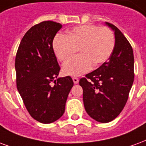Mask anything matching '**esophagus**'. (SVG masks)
<instances>
[{"mask_svg": "<svg viewBox=\"0 0 146 146\" xmlns=\"http://www.w3.org/2000/svg\"><path fill=\"white\" fill-rule=\"evenodd\" d=\"M72 80L74 82V84H78V78L77 77H73L72 78Z\"/></svg>", "mask_w": 146, "mask_h": 146, "instance_id": "esophagus-1", "label": "esophagus"}]
</instances>
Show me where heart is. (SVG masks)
<instances>
[{"instance_id":"obj_1","label":"heart","mask_w":146,"mask_h":146,"mask_svg":"<svg viewBox=\"0 0 146 146\" xmlns=\"http://www.w3.org/2000/svg\"><path fill=\"white\" fill-rule=\"evenodd\" d=\"M114 47L113 34L107 27L94 25H82L67 32L66 36L57 35L53 42L55 56L64 62L75 53L79 55L73 57L63 65L64 75L77 76L88 72L92 68L106 62Z\"/></svg>"}]
</instances>
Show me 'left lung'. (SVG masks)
Here are the masks:
<instances>
[{"mask_svg":"<svg viewBox=\"0 0 146 146\" xmlns=\"http://www.w3.org/2000/svg\"><path fill=\"white\" fill-rule=\"evenodd\" d=\"M105 24L114 32L113 50L107 62L79 81L86 111L100 123H108L121 113L135 76L131 46L115 25Z\"/></svg>","mask_w":146,"mask_h":146,"instance_id":"obj_1","label":"left lung"}]
</instances>
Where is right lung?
Segmentation results:
<instances>
[{"mask_svg": "<svg viewBox=\"0 0 146 146\" xmlns=\"http://www.w3.org/2000/svg\"><path fill=\"white\" fill-rule=\"evenodd\" d=\"M61 28V24L52 21L33 26L22 38L15 57L18 91L31 117L42 124L62 117L74 85L70 76L57 78L60 68L53 40Z\"/></svg>", "mask_w": 146, "mask_h": 146, "instance_id": "right-lung-1", "label": "right lung"}]
</instances>
